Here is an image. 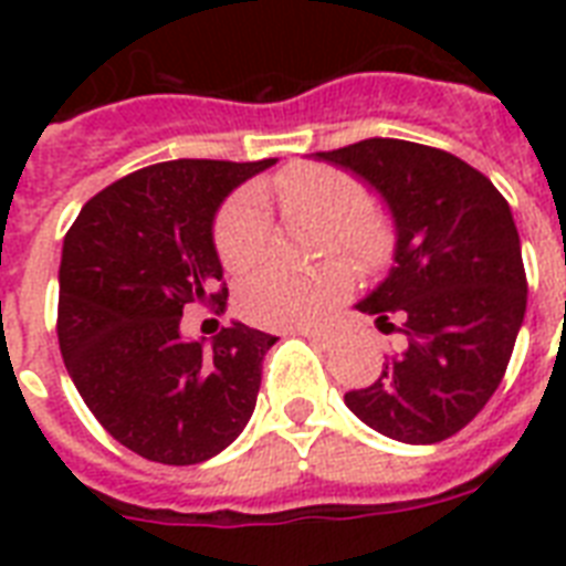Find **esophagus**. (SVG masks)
Wrapping results in <instances>:
<instances>
[{
    "mask_svg": "<svg viewBox=\"0 0 566 566\" xmlns=\"http://www.w3.org/2000/svg\"><path fill=\"white\" fill-rule=\"evenodd\" d=\"M300 335H305L308 340H314L319 346H332V340H335V332L328 326H305L300 328Z\"/></svg>",
    "mask_w": 566,
    "mask_h": 566,
    "instance_id": "1",
    "label": "esophagus"
}]
</instances>
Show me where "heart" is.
Segmentation results:
<instances>
[{
  "label": "heart",
  "instance_id": "b5f03b06",
  "mask_svg": "<svg viewBox=\"0 0 566 566\" xmlns=\"http://www.w3.org/2000/svg\"><path fill=\"white\" fill-rule=\"evenodd\" d=\"M273 196L287 213L326 226L328 243H335L355 264H373L381 252V226L370 213V196L349 172L300 164L275 176ZM213 247L222 266L234 275L249 273L264 261L270 249V217L261 196L240 190L222 205L213 222ZM346 287L349 270L337 261L305 273L264 270L243 282L238 311L249 323L264 328L308 326L337 296H344Z\"/></svg>",
  "mask_w": 566,
  "mask_h": 566
}]
</instances>
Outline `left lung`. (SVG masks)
<instances>
[{"instance_id":"left-lung-1","label":"left lung","mask_w":566,"mask_h":566,"mask_svg":"<svg viewBox=\"0 0 566 566\" xmlns=\"http://www.w3.org/2000/svg\"><path fill=\"white\" fill-rule=\"evenodd\" d=\"M317 158L373 185L396 222V266L358 311L405 344L346 405L402 443L452 438L500 387L526 314L509 202L475 167L411 140L370 137Z\"/></svg>"}]
</instances>
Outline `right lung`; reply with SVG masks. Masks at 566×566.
I'll return each mask as SVG.
<instances>
[{
	"label": "right lung",
	"mask_w": 566,
	"mask_h": 566,
	"mask_svg": "<svg viewBox=\"0 0 566 566\" xmlns=\"http://www.w3.org/2000/svg\"><path fill=\"white\" fill-rule=\"evenodd\" d=\"M273 164H153L99 190L66 231L57 273L66 373L102 429L146 461H208L255 411L261 364L279 337L234 323L205 349L179 326L190 305H226L213 217Z\"/></svg>",
	"instance_id": "add662e5"
}]
</instances>
